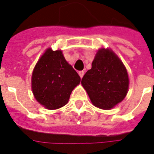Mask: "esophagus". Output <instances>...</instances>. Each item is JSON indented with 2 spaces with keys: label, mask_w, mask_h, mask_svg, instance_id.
<instances>
[{
  "label": "esophagus",
  "mask_w": 154,
  "mask_h": 154,
  "mask_svg": "<svg viewBox=\"0 0 154 154\" xmlns=\"http://www.w3.org/2000/svg\"><path fill=\"white\" fill-rule=\"evenodd\" d=\"M78 74H79L80 77H81V78H82V77H83V76H84V74H85V72L83 71V70H82V71H79V72H78Z\"/></svg>",
  "instance_id": "obj_1"
}]
</instances>
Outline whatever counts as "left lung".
I'll use <instances>...</instances> for the list:
<instances>
[{
  "label": "left lung",
  "instance_id": "obj_1",
  "mask_svg": "<svg viewBox=\"0 0 154 154\" xmlns=\"http://www.w3.org/2000/svg\"><path fill=\"white\" fill-rule=\"evenodd\" d=\"M94 106L110 109L123 101L129 89L127 70L119 57L111 49H101L97 53L82 80Z\"/></svg>",
  "mask_w": 154,
  "mask_h": 154
}]
</instances>
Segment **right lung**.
<instances>
[{"label": "right lung", "mask_w": 154, "mask_h": 154, "mask_svg": "<svg viewBox=\"0 0 154 154\" xmlns=\"http://www.w3.org/2000/svg\"><path fill=\"white\" fill-rule=\"evenodd\" d=\"M81 77L66 61L61 50L47 49L35 65L32 90L38 102L48 109L63 107L80 84Z\"/></svg>", "instance_id": "obj_1"}]
</instances>
